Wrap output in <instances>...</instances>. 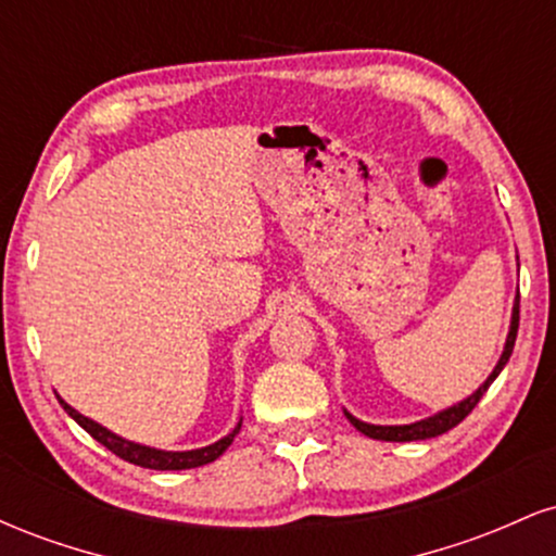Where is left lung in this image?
<instances>
[{
  "label": "left lung",
  "mask_w": 556,
  "mask_h": 556,
  "mask_svg": "<svg viewBox=\"0 0 556 556\" xmlns=\"http://www.w3.org/2000/svg\"><path fill=\"white\" fill-rule=\"evenodd\" d=\"M518 324H520V295L515 300V308H513V324H509V334H507V342H504V353L500 363L494 366V371L489 374V379L483 381L481 387L476 389L470 397H465L463 402H457V405L446 407V410L437 413V416L431 418H424V420H416V424H407V426H374V424H363L355 416H350L348 410H344V416H348L350 424L355 426L361 433H366V437L371 439H381V442H418V439H431V437H439V433L455 429L460 420L468 416L470 410L478 405V400L483 397V392L491 387V381L496 379V376L502 374V368L507 366L509 355H513V348H515V337H518Z\"/></svg>",
  "instance_id": "8db88e82"
}]
</instances>
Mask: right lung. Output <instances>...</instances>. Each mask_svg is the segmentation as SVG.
I'll return each mask as SVG.
<instances>
[{
    "label": "right lung",
    "instance_id": "add662e5",
    "mask_svg": "<svg viewBox=\"0 0 556 556\" xmlns=\"http://www.w3.org/2000/svg\"><path fill=\"white\" fill-rule=\"evenodd\" d=\"M60 400V405L65 407L67 416L75 420V424L83 426L91 437L96 439L99 444H104L106 450L114 452L117 457H123V460L132 463V465H140V468H151V470H188V468H198V465H206V463H214L216 457L222 455V452L227 450L229 444H232V439L238 437L242 420L238 426H235L232 431L227 433L225 439H219V442L208 444V446H201V450H188V452H167V450H154V446H146V444H136V442H127V439L117 437V433H112L110 429H104V426H99L96 420L80 416L75 407H70L65 400Z\"/></svg>",
    "mask_w": 556,
    "mask_h": 556
}]
</instances>
